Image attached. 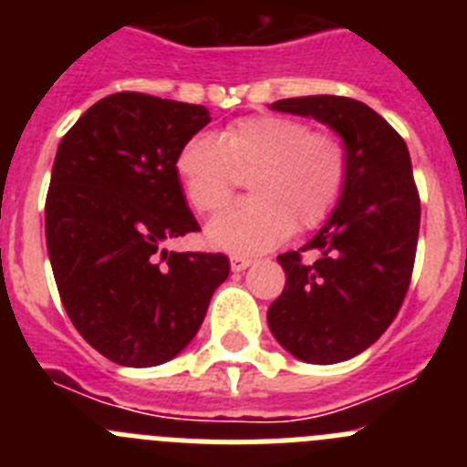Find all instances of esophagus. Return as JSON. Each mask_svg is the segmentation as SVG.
Listing matches in <instances>:
<instances>
[{"instance_id": "1", "label": "esophagus", "mask_w": 467, "mask_h": 467, "mask_svg": "<svg viewBox=\"0 0 467 467\" xmlns=\"http://www.w3.org/2000/svg\"><path fill=\"white\" fill-rule=\"evenodd\" d=\"M247 266H253V259L250 257H241V254H234V257H231V269L234 271H245Z\"/></svg>"}]
</instances>
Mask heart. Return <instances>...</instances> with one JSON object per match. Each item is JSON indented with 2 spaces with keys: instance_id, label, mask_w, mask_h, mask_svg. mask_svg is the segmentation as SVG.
<instances>
[{
  "instance_id": "b5f03b06",
  "label": "heart",
  "mask_w": 467,
  "mask_h": 467,
  "mask_svg": "<svg viewBox=\"0 0 467 467\" xmlns=\"http://www.w3.org/2000/svg\"><path fill=\"white\" fill-rule=\"evenodd\" d=\"M254 196L208 224V241L234 254L266 253L299 229H316L344 198L350 151L334 130H313L304 119L262 114L198 133L180 147L175 175L196 213L224 208L238 172H253Z\"/></svg>"
}]
</instances>
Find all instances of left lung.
I'll use <instances>...</instances> for the list:
<instances>
[{
  "label": "left lung",
  "instance_id": "obj_1",
  "mask_svg": "<svg viewBox=\"0 0 467 467\" xmlns=\"http://www.w3.org/2000/svg\"><path fill=\"white\" fill-rule=\"evenodd\" d=\"M271 109L325 123L350 151L341 203L306 245L280 254L285 290L266 313L285 350L334 365L369 348L410 290L420 224L410 150L386 119L353 98H287Z\"/></svg>",
  "mask_w": 467,
  "mask_h": 467
}]
</instances>
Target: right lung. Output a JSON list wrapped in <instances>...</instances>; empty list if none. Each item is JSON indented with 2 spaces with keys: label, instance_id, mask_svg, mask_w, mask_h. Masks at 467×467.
<instances>
[{
  "label": "right lung",
  "instance_id": "1",
  "mask_svg": "<svg viewBox=\"0 0 467 467\" xmlns=\"http://www.w3.org/2000/svg\"><path fill=\"white\" fill-rule=\"evenodd\" d=\"M210 123L203 105L114 93L60 140L47 193V247L69 320L98 353L154 367L196 337L229 257L168 253L201 231L175 156Z\"/></svg>",
  "mask_w": 467,
  "mask_h": 467
}]
</instances>
